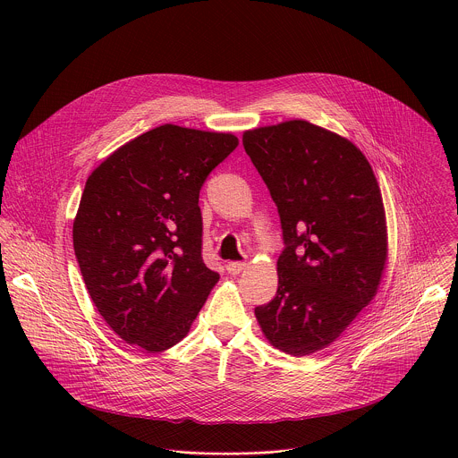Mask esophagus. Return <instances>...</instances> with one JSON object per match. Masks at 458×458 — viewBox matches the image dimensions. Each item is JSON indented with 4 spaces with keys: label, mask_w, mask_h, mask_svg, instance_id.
<instances>
[{
    "label": "esophagus",
    "mask_w": 458,
    "mask_h": 458,
    "mask_svg": "<svg viewBox=\"0 0 458 458\" xmlns=\"http://www.w3.org/2000/svg\"><path fill=\"white\" fill-rule=\"evenodd\" d=\"M245 267H247V262H229V264H227V273H231V275H240Z\"/></svg>",
    "instance_id": "34e87169"
}]
</instances>
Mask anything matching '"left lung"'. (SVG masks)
<instances>
[{
  "label": "left lung",
  "instance_id": "obj_1",
  "mask_svg": "<svg viewBox=\"0 0 458 458\" xmlns=\"http://www.w3.org/2000/svg\"><path fill=\"white\" fill-rule=\"evenodd\" d=\"M276 204L284 250L278 289L256 307L266 338L305 356L329 345L376 296L386 264L383 197L347 139L293 120L243 133Z\"/></svg>",
  "mask_w": 458,
  "mask_h": 458
}]
</instances>
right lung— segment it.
Segmentation results:
<instances>
[{
	"instance_id": "obj_1",
	"label": "right lung",
	"mask_w": 458,
	"mask_h": 458,
	"mask_svg": "<svg viewBox=\"0 0 458 458\" xmlns=\"http://www.w3.org/2000/svg\"><path fill=\"white\" fill-rule=\"evenodd\" d=\"M236 146L233 133L162 125L88 178L73 250L97 310L127 344H178L218 282L202 261L199 192Z\"/></svg>"
}]
</instances>
